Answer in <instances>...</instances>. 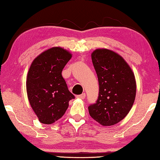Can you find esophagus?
Segmentation results:
<instances>
[{
	"label": "esophagus",
	"mask_w": 160,
	"mask_h": 160,
	"mask_svg": "<svg viewBox=\"0 0 160 160\" xmlns=\"http://www.w3.org/2000/svg\"><path fill=\"white\" fill-rule=\"evenodd\" d=\"M85 96H86L85 93H82V94H80V95H78L76 96V98H79V99H84V98H85Z\"/></svg>",
	"instance_id": "esophagus-1"
}]
</instances>
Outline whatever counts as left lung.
I'll use <instances>...</instances> for the list:
<instances>
[{
    "label": "left lung",
    "instance_id": "left-lung-1",
    "mask_svg": "<svg viewBox=\"0 0 160 160\" xmlns=\"http://www.w3.org/2000/svg\"><path fill=\"white\" fill-rule=\"evenodd\" d=\"M98 76L99 94L96 103L89 106V113L102 126L117 124L126 117L136 96L133 71L118 53L106 48L92 53Z\"/></svg>",
    "mask_w": 160,
    "mask_h": 160
}]
</instances>
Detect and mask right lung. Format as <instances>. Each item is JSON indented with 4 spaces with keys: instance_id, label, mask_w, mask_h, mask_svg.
Instances as JSON below:
<instances>
[{
    "instance_id": "add662e5",
    "label": "right lung",
    "mask_w": 160,
    "mask_h": 160,
    "mask_svg": "<svg viewBox=\"0 0 160 160\" xmlns=\"http://www.w3.org/2000/svg\"><path fill=\"white\" fill-rule=\"evenodd\" d=\"M72 55L61 47H52L34 59L28 71V101L39 121L52 124L67 111L75 96L68 91L62 71Z\"/></svg>"
}]
</instances>
